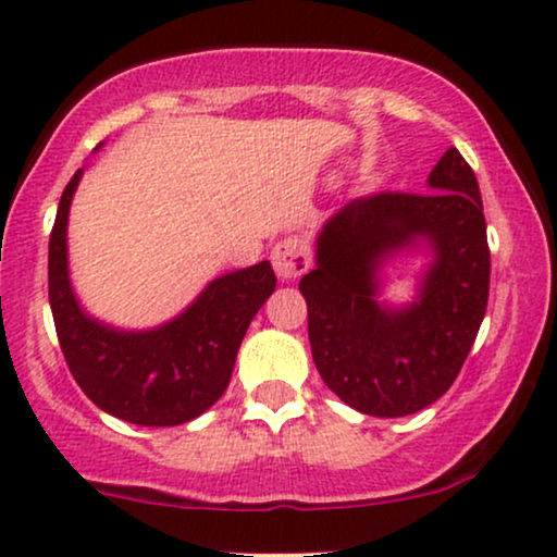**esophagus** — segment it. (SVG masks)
Listing matches in <instances>:
<instances>
[{
  "instance_id": "1",
  "label": "esophagus",
  "mask_w": 557,
  "mask_h": 557,
  "mask_svg": "<svg viewBox=\"0 0 557 557\" xmlns=\"http://www.w3.org/2000/svg\"><path fill=\"white\" fill-rule=\"evenodd\" d=\"M272 267L280 280H295L310 267V247L300 236H287L272 249Z\"/></svg>"
}]
</instances>
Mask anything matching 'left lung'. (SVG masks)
Wrapping results in <instances>:
<instances>
[{"label":"left lung","instance_id":"1","mask_svg":"<svg viewBox=\"0 0 557 557\" xmlns=\"http://www.w3.org/2000/svg\"><path fill=\"white\" fill-rule=\"evenodd\" d=\"M430 193L356 198L325 221L315 270L300 280L318 374L354 410L405 418L448 392L488 300V244L476 175L456 147L428 175ZM431 262L412 304L381 300L392 256Z\"/></svg>","mask_w":557,"mask_h":557}]
</instances>
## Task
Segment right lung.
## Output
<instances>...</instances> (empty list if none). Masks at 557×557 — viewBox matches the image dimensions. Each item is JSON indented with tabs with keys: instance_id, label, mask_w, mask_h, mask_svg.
I'll return each instance as SVG.
<instances>
[{
	"instance_id": "add662e5",
	"label": "right lung",
	"mask_w": 557,
	"mask_h": 557,
	"mask_svg": "<svg viewBox=\"0 0 557 557\" xmlns=\"http://www.w3.org/2000/svg\"><path fill=\"white\" fill-rule=\"evenodd\" d=\"M81 175L84 168L65 185L48 249V298L65 364L86 397L119 420L145 428L196 420L228 387L244 333L277 285L272 264L221 274L154 329L96 321L81 308L69 274V213Z\"/></svg>"
}]
</instances>
